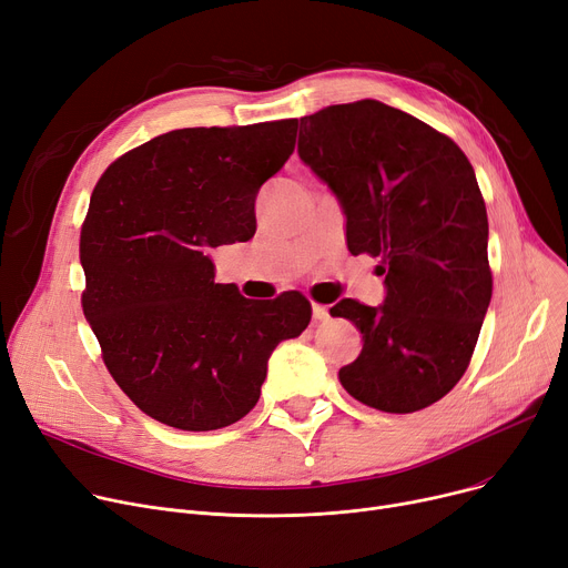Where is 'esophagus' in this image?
Returning <instances> with one entry per match:
<instances>
[{
  "label": "esophagus",
  "instance_id": "1",
  "mask_svg": "<svg viewBox=\"0 0 568 568\" xmlns=\"http://www.w3.org/2000/svg\"><path fill=\"white\" fill-rule=\"evenodd\" d=\"M312 316H314V321H325L329 314H327V307H325V305L314 303V305H312Z\"/></svg>",
  "mask_w": 568,
  "mask_h": 568
}]
</instances>
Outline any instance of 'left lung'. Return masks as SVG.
<instances>
[{"mask_svg":"<svg viewBox=\"0 0 568 568\" xmlns=\"http://www.w3.org/2000/svg\"><path fill=\"white\" fill-rule=\"evenodd\" d=\"M297 155L339 199L351 254L381 256L378 307L329 310L362 335L339 381L359 404L415 413L460 381L490 305L488 217L470 160L443 132L378 100L300 119Z\"/></svg>","mask_w":568,"mask_h":568,"instance_id":"1","label":"left lung"}]
</instances>
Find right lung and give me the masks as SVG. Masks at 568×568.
<instances>
[{
  "label": "right lung",
  "mask_w": 568,
  "mask_h": 568,
  "mask_svg": "<svg viewBox=\"0 0 568 568\" xmlns=\"http://www.w3.org/2000/svg\"><path fill=\"white\" fill-rule=\"evenodd\" d=\"M297 119L181 128L100 176L80 236L82 310L116 385L149 417L215 430L258 402L280 342L310 325V300H250L215 284L211 247L245 243L254 202L295 149Z\"/></svg>",
  "instance_id": "right-lung-1"
}]
</instances>
